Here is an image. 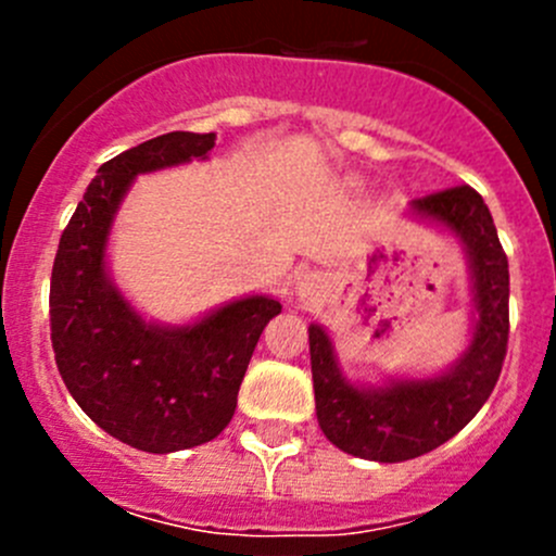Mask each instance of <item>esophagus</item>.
Returning <instances> with one entry per match:
<instances>
[{"label":"esophagus","instance_id":"obj_1","mask_svg":"<svg viewBox=\"0 0 556 556\" xmlns=\"http://www.w3.org/2000/svg\"><path fill=\"white\" fill-rule=\"evenodd\" d=\"M319 293H323V279H319L317 274H299V279H295V295H299L301 301L314 299V295Z\"/></svg>","mask_w":556,"mask_h":556}]
</instances>
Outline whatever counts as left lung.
Instances as JSON below:
<instances>
[{
  "label": "left lung",
  "mask_w": 556,
  "mask_h": 556,
  "mask_svg": "<svg viewBox=\"0 0 556 556\" xmlns=\"http://www.w3.org/2000/svg\"><path fill=\"white\" fill-rule=\"evenodd\" d=\"M408 215L439 226L463 244L470 274V341L463 355L430 377L352 382L333 339L309 325L314 406L330 444L374 463H403L433 452L476 417L495 390L508 344V257L484 199L470 185L408 204Z\"/></svg>",
  "instance_id": "8db88e82"
}]
</instances>
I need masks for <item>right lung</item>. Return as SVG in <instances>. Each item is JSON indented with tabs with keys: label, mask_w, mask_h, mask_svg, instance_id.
Segmentation results:
<instances>
[{
	"label": "right lung",
	"mask_w": 556,
	"mask_h": 556,
	"mask_svg": "<svg viewBox=\"0 0 556 556\" xmlns=\"http://www.w3.org/2000/svg\"><path fill=\"white\" fill-rule=\"evenodd\" d=\"M215 134L172 131L99 166L64 228L50 277V341L77 406L112 439L169 454L217 439L237 412L271 295L233 299L188 325L144 319L106 263L112 223L139 174L206 161Z\"/></svg>",
	"instance_id": "1"
}]
</instances>
